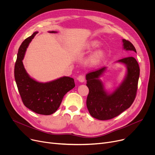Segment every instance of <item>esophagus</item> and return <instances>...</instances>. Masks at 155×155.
I'll return each mask as SVG.
<instances>
[{"label": "esophagus", "mask_w": 155, "mask_h": 155, "mask_svg": "<svg viewBox=\"0 0 155 155\" xmlns=\"http://www.w3.org/2000/svg\"><path fill=\"white\" fill-rule=\"evenodd\" d=\"M77 80L79 81V82H84L85 81V77L84 75H80L78 78H77Z\"/></svg>", "instance_id": "34e87169"}]
</instances>
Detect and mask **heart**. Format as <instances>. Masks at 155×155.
Wrapping results in <instances>:
<instances>
[{
    "mask_svg": "<svg viewBox=\"0 0 155 155\" xmlns=\"http://www.w3.org/2000/svg\"><path fill=\"white\" fill-rule=\"evenodd\" d=\"M98 46V42L97 41H91L87 43L84 48L87 50H91L92 49ZM104 56V52L102 50H98L95 51L88 59V63L91 65H96L98 64Z\"/></svg>",
    "mask_w": 155,
    "mask_h": 155,
    "instance_id": "obj_1",
    "label": "heart"
}]
</instances>
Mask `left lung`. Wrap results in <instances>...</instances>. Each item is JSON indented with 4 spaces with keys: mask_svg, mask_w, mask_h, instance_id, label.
Masks as SVG:
<instances>
[{
    "mask_svg": "<svg viewBox=\"0 0 155 155\" xmlns=\"http://www.w3.org/2000/svg\"><path fill=\"white\" fill-rule=\"evenodd\" d=\"M126 50L136 53V48L128 40L123 39ZM119 62L125 64L127 72L126 78L115 91L110 94L105 92L102 82L99 79L105 70L102 67L88 72L86 75L87 86L89 92L87 98V107L90 114L99 120H109L115 117L131 107L137 91L140 77V67L133 56L120 59Z\"/></svg>",
    "mask_w": 155,
    "mask_h": 155,
    "instance_id": "obj_1",
    "label": "left lung"
}]
</instances>
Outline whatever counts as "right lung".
<instances>
[{"label":"right lung","mask_w":155,"mask_h":155,"mask_svg":"<svg viewBox=\"0 0 155 155\" xmlns=\"http://www.w3.org/2000/svg\"><path fill=\"white\" fill-rule=\"evenodd\" d=\"M36 34L38 32H34L20 46L15 63L14 78L24 105L39 114L50 115L58 109L64 95L75 85L73 78L68 77H63L50 82L40 83L28 75L22 60L29 43Z\"/></svg>","instance_id":"1"}]
</instances>
